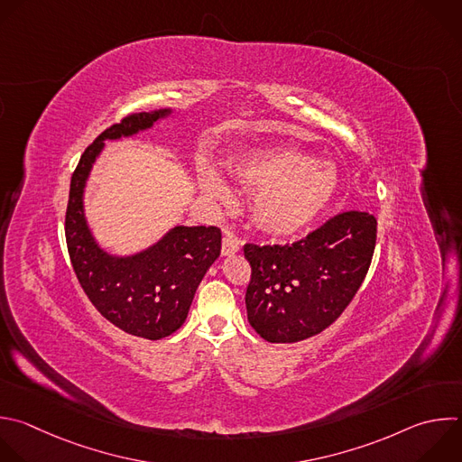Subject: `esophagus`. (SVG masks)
I'll use <instances>...</instances> for the list:
<instances>
[{
	"label": "esophagus",
	"mask_w": 462,
	"mask_h": 462,
	"mask_svg": "<svg viewBox=\"0 0 462 462\" xmlns=\"http://www.w3.org/2000/svg\"><path fill=\"white\" fill-rule=\"evenodd\" d=\"M239 248H241V243H239V239L236 236L228 234V236L223 237V248H221L223 255H232V254L239 252Z\"/></svg>",
	"instance_id": "esophagus-1"
}]
</instances>
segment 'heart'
Here are the masks:
<instances>
[{
    "label": "heart",
    "instance_id": "heart-1",
    "mask_svg": "<svg viewBox=\"0 0 462 462\" xmlns=\"http://www.w3.org/2000/svg\"><path fill=\"white\" fill-rule=\"evenodd\" d=\"M232 178L254 192L250 210L255 225L277 237H288L314 225L330 207L339 172L330 162H318L297 148H257L228 165ZM203 190L216 199H230V189L214 169L201 176Z\"/></svg>",
    "mask_w": 462,
    "mask_h": 462
}]
</instances>
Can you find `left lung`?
Masks as SVG:
<instances>
[{
    "label": "left lung",
    "instance_id": "1",
    "mask_svg": "<svg viewBox=\"0 0 462 462\" xmlns=\"http://www.w3.org/2000/svg\"><path fill=\"white\" fill-rule=\"evenodd\" d=\"M375 241L377 219L346 210L291 245L246 243L252 275L245 302L252 328L268 343L321 334L363 284Z\"/></svg>",
    "mask_w": 462,
    "mask_h": 462
}]
</instances>
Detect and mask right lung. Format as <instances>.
I'll list each match as a JSON object with an SVG mask.
<instances>
[{"label": "right lung", "mask_w": 462, "mask_h": 462, "mask_svg": "<svg viewBox=\"0 0 462 462\" xmlns=\"http://www.w3.org/2000/svg\"><path fill=\"white\" fill-rule=\"evenodd\" d=\"M167 114H130L103 130L81 153L65 212L67 248L83 291L114 327L150 341L174 334L185 323L201 279L221 254V230L176 226L137 255L112 257L90 236L83 216V187L105 139L132 135Z\"/></svg>", "instance_id": "add662e5"}]
</instances>
